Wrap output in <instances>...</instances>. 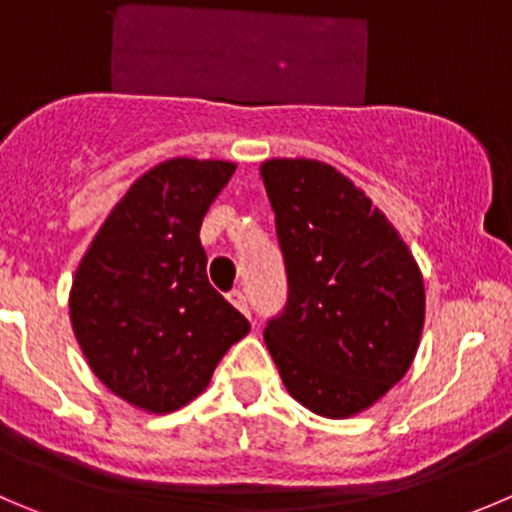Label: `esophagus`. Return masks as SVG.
<instances>
[{
	"label": "esophagus",
	"mask_w": 512,
	"mask_h": 512,
	"mask_svg": "<svg viewBox=\"0 0 512 512\" xmlns=\"http://www.w3.org/2000/svg\"><path fill=\"white\" fill-rule=\"evenodd\" d=\"M230 302H232V305L237 307V310L242 312V315L252 317V310H250V297H247V292H242V290H232V292H230Z\"/></svg>",
	"instance_id": "34e87169"
}]
</instances>
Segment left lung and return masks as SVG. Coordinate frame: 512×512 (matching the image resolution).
Masks as SVG:
<instances>
[{
	"mask_svg": "<svg viewBox=\"0 0 512 512\" xmlns=\"http://www.w3.org/2000/svg\"><path fill=\"white\" fill-rule=\"evenodd\" d=\"M287 302L265 342L287 393L322 418L370 408L408 372L425 322L413 252L335 167L267 160Z\"/></svg>",
	"mask_w": 512,
	"mask_h": 512,
	"instance_id": "8db88e82",
	"label": "left lung"
}]
</instances>
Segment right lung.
Returning a JSON list of instances; mask_svg holds the SVG:
<instances>
[{
  "label": "right lung",
  "mask_w": 512,
  "mask_h": 512,
  "mask_svg": "<svg viewBox=\"0 0 512 512\" xmlns=\"http://www.w3.org/2000/svg\"><path fill=\"white\" fill-rule=\"evenodd\" d=\"M235 165L167 160L114 205L77 267L74 335L94 375L135 408L172 413L210 385L250 322L207 280L200 227Z\"/></svg>",
  "instance_id": "1"
}]
</instances>
